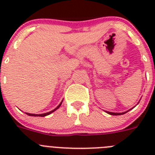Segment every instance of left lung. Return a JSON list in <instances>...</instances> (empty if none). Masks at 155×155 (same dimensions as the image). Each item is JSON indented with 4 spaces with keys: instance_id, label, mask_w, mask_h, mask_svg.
Returning <instances> with one entry per match:
<instances>
[{
    "instance_id": "obj_1",
    "label": "left lung",
    "mask_w": 155,
    "mask_h": 155,
    "mask_svg": "<svg viewBox=\"0 0 155 155\" xmlns=\"http://www.w3.org/2000/svg\"><path fill=\"white\" fill-rule=\"evenodd\" d=\"M134 108H132V109H134ZM132 109H129V110L126 111V112H124V113H112V112H109V111H105V113H107L109 115H113V116H119V115H123V114H125L126 113H127V112H129L130 110H131Z\"/></svg>"
}]
</instances>
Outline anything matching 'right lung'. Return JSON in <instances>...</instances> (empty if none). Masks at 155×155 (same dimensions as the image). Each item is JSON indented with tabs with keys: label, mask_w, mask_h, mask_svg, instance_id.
<instances>
[{
	"label": "right lung",
	"mask_w": 155,
	"mask_h": 155,
	"mask_svg": "<svg viewBox=\"0 0 155 155\" xmlns=\"http://www.w3.org/2000/svg\"><path fill=\"white\" fill-rule=\"evenodd\" d=\"M62 102H63V100H62V102H61V103L59 104V105H58V106H57V108H55V109H53V110L50 111V112H48V113H42V114H32V113H26V114L28 115V116H41V117H43V116H48V115L51 114V113H53L54 111H56L57 109H59V107L61 106V104H62Z\"/></svg>",
	"instance_id": "obj_1"
}]
</instances>
